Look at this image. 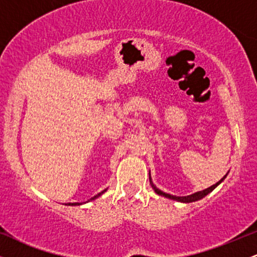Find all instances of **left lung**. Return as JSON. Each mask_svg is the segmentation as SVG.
I'll return each mask as SVG.
<instances>
[{
  "label": "left lung",
  "mask_w": 257,
  "mask_h": 257,
  "mask_svg": "<svg viewBox=\"0 0 257 257\" xmlns=\"http://www.w3.org/2000/svg\"><path fill=\"white\" fill-rule=\"evenodd\" d=\"M226 175H227V174H226ZM226 175L223 176V178L221 179L219 182H216V184H215V185L210 186V187L205 188V190H203V191H199V192H196V193H193V194H190V196H186V197H176V196H173V194L166 193V192H163V191L158 190V188L156 187L155 185H153V182H152V180H151V176H150V184H151L152 188H153V190H155V192L157 193V194H159V196L167 197V198L173 199V200H178V202H181V203H191V202H196V200H199V199L204 198L206 194L210 193L211 191H213L215 187H217V186H219V185L221 184V182H222L223 180H225Z\"/></svg>",
  "instance_id": "left-lung-1"
}]
</instances>
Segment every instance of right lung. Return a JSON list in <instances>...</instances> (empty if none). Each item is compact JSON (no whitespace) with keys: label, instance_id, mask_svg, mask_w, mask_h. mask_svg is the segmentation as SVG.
Listing matches in <instances>:
<instances>
[{"label":"right lung","instance_id":"add662e5","mask_svg":"<svg viewBox=\"0 0 257 257\" xmlns=\"http://www.w3.org/2000/svg\"><path fill=\"white\" fill-rule=\"evenodd\" d=\"M105 191H106V190H104V191H102V192H100V193H98V194H96V196H94V197H93V198H90L89 200L96 199V198H98V197H99V196H101V194H102V193H104V192H105ZM66 205H79V203H69V204H66Z\"/></svg>","mask_w":257,"mask_h":257}]
</instances>
